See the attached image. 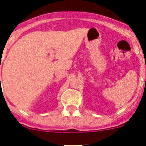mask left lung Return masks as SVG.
Wrapping results in <instances>:
<instances>
[{
  "label": "left lung",
  "mask_w": 146,
  "mask_h": 146,
  "mask_svg": "<svg viewBox=\"0 0 146 146\" xmlns=\"http://www.w3.org/2000/svg\"><path fill=\"white\" fill-rule=\"evenodd\" d=\"M145 82H146V78H145Z\"/></svg>",
  "instance_id": "8db88e82"
}]
</instances>
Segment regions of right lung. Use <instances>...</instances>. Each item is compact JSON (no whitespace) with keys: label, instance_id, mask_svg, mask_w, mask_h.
I'll return each mask as SVG.
<instances>
[{"label":"right lung","instance_id":"obj_1","mask_svg":"<svg viewBox=\"0 0 146 146\" xmlns=\"http://www.w3.org/2000/svg\"><path fill=\"white\" fill-rule=\"evenodd\" d=\"M0 81H1V78H0Z\"/></svg>","mask_w":146,"mask_h":146}]
</instances>
